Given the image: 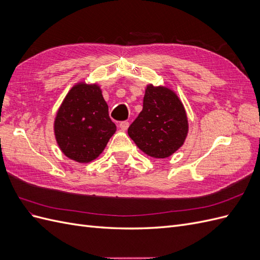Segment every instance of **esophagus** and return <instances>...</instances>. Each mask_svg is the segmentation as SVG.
Here are the masks:
<instances>
[{
  "label": "esophagus",
  "instance_id": "obj_1",
  "mask_svg": "<svg viewBox=\"0 0 260 260\" xmlns=\"http://www.w3.org/2000/svg\"><path fill=\"white\" fill-rule=\"evenodd\" d=\"M119 128H120L121 131H125L129 128V122L128 121H121L119 123Z\"/></svg>",
  "mask_w": 260,
  "mask_h": 260
}]
</instances>
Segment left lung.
<instances>
[{"mask_svg": "<svg viewBox=\"0 0 260 260\" xmlns=\"http://www.w3.org/2000/svg\"><path fill=\"white\" fill-rule=\"evenodd\" d=\"M187 132L186 112L177 93L147 84L142 112L128 129L136 145L153 158H167L184 144Z\"/></svg>", "mask_w": 260, "mask_h": 260, "instance_id": "left-lung-1", "label": "left lung"}]
</instances>
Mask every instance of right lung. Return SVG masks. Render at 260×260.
<instances>
[{"label": "right lung", "mask_w": 260, "mask_h": 260, "mask_svg": "<svg viewBox=\"0 0 260 260\" xmlns=\"http://www.w3.org/2000/svg\"><path fill=\"white\" fill-rule=\"evenodd\" d=\"M53 129L59 149L69 159L80 164L96 159L117 130L99 83H76L58 107Z\"/></svg>", "instance_id": "1"}]
</instances>
